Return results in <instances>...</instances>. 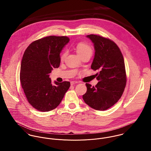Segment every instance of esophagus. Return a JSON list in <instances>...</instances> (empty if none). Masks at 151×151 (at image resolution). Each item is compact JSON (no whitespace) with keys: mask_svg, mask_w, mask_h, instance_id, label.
<instances>
[{"mask_svg":"<svg viewBox=\"0 0 151 151\" xmlns=\"http://www.w3.org/2000/svg\"><path fill=\"white\" fill-rule=\"evenodd\" d=\"M70 83H71V86H73V85H74V84H78V83H79V82H78V81H71Z\"/></svg>","mask_w":151,"mask_h":151,"instance_id":"34e87169","label":"esophagus"}]
</instances>
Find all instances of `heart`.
Listing matches in <instances>:
<instances>
[{
  "label": "heart",
  "mask_w": 151,
  "mask_h": 151,
  "mask_svg": "<svg viewBox=\"0 0 151 151\" xmlns=\"http://www.w3.org/2000/svg\"><path fill=\"white\" fill-rule=\"evenodd\" d=\"M76 50L78 55L81 58L84 56H91L92 54V49L90 45L84 42H80L76 46ZM67 55V52L64 50L60 55V60H64Z\"/></svg>",
  "instance_id": "heart-1"
}]
</instances>
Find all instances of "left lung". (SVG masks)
<instances>
[{"instance_id":"left-lung-1","label":"left lung","mask_w":151,"mask_h":151,"mask_svg":"<svg viewBox=\"0 0 151 151\" xmlns=\"http://www.w3.org/2000/svg\"><path fill=\"white\" fill-rule=\"evenodd\" d=\"M93 43L95 56L91 68L99 71L95 74L99 81L95 86L86 84L87 91L83 98L89 106L105 110L121 98L126 86V73L123 55L111 40L91 34L86 35Z\"/></svg>"}]
</instances>
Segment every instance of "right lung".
Returning a JSON list of instances; mask_svg holds the SVG:
<instances>
[{"instance_id": "obj_1", "label": "right lung", "mask_w": 151, "mask_h": 151, "mask_svg": "<svg viewBox=\"0 0 151 151\" xmlns=\"http://www.w3.org/2000/svg\"><path fill=\"white\" fill-rule=\"evenodd\" d=\"M70 39L65 36H49L31 43L22 59L20 79L29 104L41 111L58 106L70 83H51L50 73L60 63V53Z\"/></svg>"}]
</instances>
